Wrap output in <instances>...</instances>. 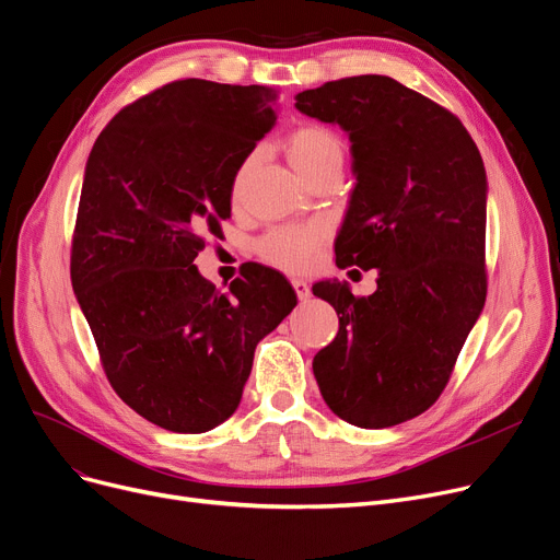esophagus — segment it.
Here are the masks:
<instances>
[{"mask_svg": "<svg viewBox=\"0 0 560 560\" xmlns=\"http://www.w3.org/2000/svg\"><path fill=\"white\" fill-rule=\"evenodd\" d=\"M293 288H295V293H298L300 300H308L311 298V288H308V283L304 279H293Z\"/></svg>", "mask_w": 560, "mask_h": 560, "instance_id": "esophagus-1", "label": "esophagus"}]
</instances>
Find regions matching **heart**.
I'll return each instance as SVG.
<instances>
[{
	"instance_id": "b5f03b06",
	"label": "heart",
	"mask_w": 560,
	"mask_h": 560,
	"mask_svg": "<svg viewBox=\"0 0 560 560\" xmlns=\"http://www.w3.org/2000/svg\"><path fill=\"white\" fill-rule=\"evenodd\" d=\"M288 155L295 172L304 178L325 164L343 162V141L329 128L304 126L288 139ZM325 237L327 229L318 222L281 226L260 240L258 252L267 262L281 267L285 272H306L318 260Z\"/></svg>"
}]
</instances>
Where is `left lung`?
I'll list each match as a JSON object with an SVG mask.
<instances>
[{
  "mask_svg": "<svg viewBox=\"0 0 560 560\" xmlns=\"http://www.w3.org/2000/svg\"><path fill=\"white\" fill-rule=\"evenodd\" d=\"M295 107L350 139L357 178L336 235V265L377 270V290L313 283L338 313V334L313 357L336 417L388 428L425 411L488 295V176L459 118L386 75L327 82Z\"/></svg>",
  "mask_w": 560,
  "mask_h": 560,
  "instance_id": "1",
  "label": "left lung"
}]
</instances>
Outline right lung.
Instances as JSON below:
<instances>
[{
    "instance_id": "1",
    "label": "right lung",
    "mask_w": 560,
    "mask_h": 560,
    "mask_svg": "<svg viewBox=\"0 0 560 560\" xmlns=\"http://www.w3.org/2000/svg\"><path fill=\"white\" fill-rule=\"evenodd\" d=\"M277 101L258 84L178 80L120 109L89 153L72 290L114 392L164 430L224 423L256 346L298 306L272 267L252 262L220 293L194 265Z\"/></svg>"
}]
</instances>
